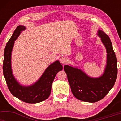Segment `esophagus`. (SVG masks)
I'll return each mask as SVG.
<instances>
[{
	"label": "esophagus",
	"instance_id": "esophagus-1",
	"mask_svg": "<svg viewBox=\"0 0 121 121\" xmlns=\"http://www.w3.org/2000/svg\"><path fill=\"white\" fill-rule=\"evenodd\" d=\"M60 62L62 64H65L68 62V59L65 57H62L60 58Z\"/></svg>",
	"mask_w": 121,
	"mask_h": 121
}]
</instances>
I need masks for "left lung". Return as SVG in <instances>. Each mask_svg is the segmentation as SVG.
<instances>
[{
  "label": "left lung",
  "mask_w": 121,
  "mask_h": 121,
  "mask_svg": "<svg viewBox=\"0 0 121 121\" xmlns=\"http://www.w3.org/2000/svg\"><path fill=\"white\" fill-rule=\"evenodd\" d=\"M97 35L107 52L106 65L101 76L92 78L77 67L68 65L64 67L73 95L78 100L88 102H95L103 99L113 87L117 75V59L111 41L100 29Z\"/></svg>",
  "instance_id": "8db88e82"
}]
</instances>
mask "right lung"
Listing matches in <instances>:
<instances>
[{"instance_id": "right-lung-1", "label": "right lung", "mask_w": 121, "mask_h": 121, "mask_svg": "<svg viewBox=\"0 0 121 121\" xmlns=\"http://www.w3.org/2000/svg\"><path fill=\"white\" fill-rule=\"evenodd\" d=\"M26 29L23 25L18 26L14 31L5 48L3 70L8 89L13 95L26 103L36 104L46 100L49 96L51 87L55 77L63 67L58 60L51 64L39 80L29 86L21 85L13 75L11 68V53L15 41L22 31Z\"/></svg>"}]
</instances>
